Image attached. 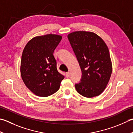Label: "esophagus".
<instances>
[{"label": "esophagus", "mask_w": 133, "mask_h": 133, "mask_svg": "<svg viewBox=\"0 0 133 133\" xmlns=\"http://www.w3.org/2000/svg\"><path fill=\"white\" fill-rule=\"evenodd\" d=\"M70 72H66V77L67 78H68V77H69V76H70Z\"/></svg>", "instance_id": "esophagus-1"}]
</instances>
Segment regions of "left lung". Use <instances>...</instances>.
<instances>
[{
  "label": "left lung",
  "instance_id": "left-lung-1",
  "mask_svg": "<svg viewBox=\"0 0 133 133\" xmlns=\"http://www.w3.org/2000/svg\"><path fill=\"white\" fill-rule=\"evenodd\" d=\"M68 39L82 71L80 82L75 84L78 93L91 98L105 89L112 73L110 52L96 34L78 31L69 34Z\"/></svg>",
  "mask_w": 133,
  "mask_h": 133
}]
</instances>
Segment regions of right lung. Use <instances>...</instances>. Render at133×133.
Wrapping results in <instances>:
<instances>
[{
	"label": "right lung",
	"mask_w": 133,
	"mask_h": 133,
	"mask_svg": "<svg viewBox=\"0 0 133 133\" xmlns=\"http://www.w3.org/2000/svg\"><path fill=\"white\" fill-rule=\"evenodd\" d=\"M62 37L56 35L38 36L29 41L23 49L21 74L29 90L40 97L57 92L64 78L56 67L54 52Z\"/></svg>",
	"instance_id": "add662e5"
}]
</instances>
